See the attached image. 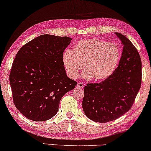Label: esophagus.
<instances>
[{"instance_id":"esophagus-1","label":"esophagus","mask_w":151,"mask_h":151,"mask_svg":"<svg viewBox=\"0 0 151 151\" xmlns=\"http://www.w3.org/2000/svg\"><path fill=\"white\" fill-rule=\"evenodd\" d=\"M76 86H77V88H83V87H84V84L81 82H79V83H78V84Z\"/></svg>"}]
</instances>
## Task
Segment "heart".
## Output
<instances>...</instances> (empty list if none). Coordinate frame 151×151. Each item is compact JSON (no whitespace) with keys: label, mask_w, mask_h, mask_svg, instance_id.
<instances>
[{"label":"heart","mask_w":151,"mask_h":151,"mask_svg":"<svg viewBox=\"0 0 151 151\" xmlns=\"http://www.w3.org/2000/svg\"><path fill=\"white\" fill-rule=\"evenodd\" d=\"M120 59L116 44L97 38L83 39L63 54V63L68 76L76 79L84 67L83 78L102 81L112 75Z\"/></svg>","instance_id":"heart-1"}]
</instances>
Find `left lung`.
<instances>
[{"label": "left lung", "instance_id": "1", "mask_svg": "<svg viewBox=\"0 0 151 151\" xmlns=\"http://www.w3.org/2000/svg\"><path fill=\"white\" fill-rule=\"evenodd\" d=\"M115 33L123 44L118 68L106 80L84 87L83 112L97 122L116 120L128 112L141 86L142 63L137 49L124 35Z\"/></svg>", "mask_w": 151, "mask_h": 151}]
</instances>
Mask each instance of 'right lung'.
Wrapping results in <instances>:
<instances>
[{
  "label": "right lung",
  "instance_id": "right-lung-1",
  "mask_svg": "<svg viewBox=\"0 0 151 151\" xmlns=\"http://www.w3.org/2000/svg\"><path fill=\"white\" fill-rule=\"evenodd\" d=\"M71 39L42 35L19 49L9 76L13 100L28 119L41 122L58 111L61 98L77 84L66 75L63 54Z\"/></svg>",
  "mask_w": 151,
  "mask_h": 151
}]
</instances>
